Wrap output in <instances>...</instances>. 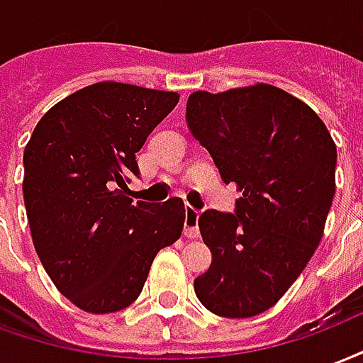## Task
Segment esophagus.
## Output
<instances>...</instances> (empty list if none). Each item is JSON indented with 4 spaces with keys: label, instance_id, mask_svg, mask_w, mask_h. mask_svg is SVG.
Listing matches in <instances>:
<instances>
[{
    "label": "esophagus",
    "instance_id": "esophagus-1",
    "mask_svg": "<svg viewBox=\"0 0 363 363\" xmlns=\"http://www.w3.org/2000/svg\"><path fill=\"white\" fill-rule=\"evenodd\" d=\"M198 217L200 213L196 211L194 208H186L184 209V236L189 238H198L200 235V229H198Z\"/></svg>",
    "mask_w": 363,
    "mask_h": 363
}]
</instances>
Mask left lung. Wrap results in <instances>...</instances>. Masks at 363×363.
I'll return each mask as SVG.
<instances>
[{
  "label": "left lung",
  "instance_id": "1",
  "mask_svg": "<svg viewBox=\"0 0 363 363\" xmlns=\"http://www.w3.org/2000/svg\"><path fill=\"white\" fill-rule=\"evenodd\" d=\"M186 125L242 194L236 213L208 209L198 219L211 265L196 296L216 315L252 318L277 304L319 246L337 146L308 104L264 82L192 92Z\"/></svg>",
  "mask_w": 363,
  "mask_h": 363
}]
</instances>
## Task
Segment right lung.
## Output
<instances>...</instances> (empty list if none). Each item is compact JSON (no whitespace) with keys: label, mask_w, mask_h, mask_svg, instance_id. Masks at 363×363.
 Listing matches in <instances>:
<instances>
[{"label":"right lung","mask_w":363,"mask_h":363,"mask_svg":"<svg viewBox=\"0 0 363 363\" xmlns=\"http://www.w3.org/2000/svg\"><path fill=\"white\" fill-rule=\"evenodd\" d=\"M179 94L125 82L80 88L38 121L24 147L23 196L36 254L57 291L88 313L140 296L157 252L181 238L184 203H134L136 152Z\"/></svg>","instance_id":"obj_1"}]
</instances>
